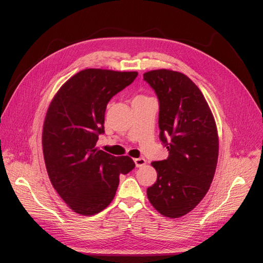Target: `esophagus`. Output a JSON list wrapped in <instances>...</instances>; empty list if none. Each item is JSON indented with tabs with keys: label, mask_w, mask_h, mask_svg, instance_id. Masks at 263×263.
<instances>
[{
	"label": "esophagus",
	"mask_w": 263,
	"mask_h": 263,
	"mask_svg": "<svg viewBox=\"0 0 263 263\" xmlns=\"http://www.w3.org/2000/svg\"><path fill=\"white\" fill-rule=\"evenodd\" d=\"M134 161H135V164H136V166L137 168H140V166H144L145 164H146V159H144V158H136V159H134Z\"/></svg>",
	"instance_id": "1"
}]
</instances>
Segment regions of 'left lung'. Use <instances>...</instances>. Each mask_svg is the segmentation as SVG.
<instances>
[{
    "mask_svg": "<svg viewBox=\"0 0 263 263\" xmlns=\"http://www.w3.org/2000/svg\"><path fill=\"white\" fill-rule=\"evenodd\" d=\"M159 100L160 140L169 151L154 161L155 184L147 189L154 208L178 218L192 211L211 186L218 159V135L211 108L195 83L178 71L160 69L144 74Z\"/></svg>",
    "mask_w": 263,
    "mask_h": 263,
    "instance_id": "left-lung-1",
    "label": "left lung"
}]
</instances>
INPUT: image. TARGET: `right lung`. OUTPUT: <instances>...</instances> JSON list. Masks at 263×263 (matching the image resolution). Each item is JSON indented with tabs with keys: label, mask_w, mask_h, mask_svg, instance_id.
<instances>
[{
	"label": "right lung",
	"mask_w": 263,
	"mask_h": 263,
	"mask_svg": "<svg viewBox=\"0 0 263 263\" xmlns=\"http://www.w3.org/2000/svg\"><path fill=\"white\" fill-rule=\"evenodd\" d=\"M137 76L82 70L60 87L47 110L43 128L46 169L54 190L78 214L90 216L106 209L119 176L135 168L128 156L115 157L95 145L104 134L107 103Z\"/></svg>",
	"instance_id": "obj_1"
}]
</instances>
